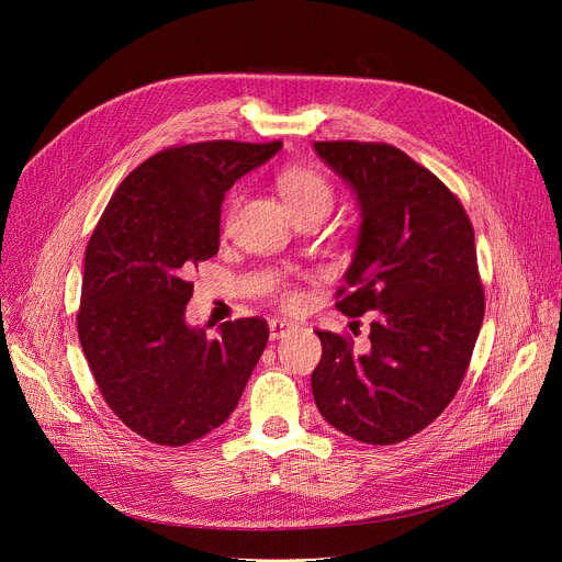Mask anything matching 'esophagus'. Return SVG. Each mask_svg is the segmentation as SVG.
I'll return each instance as SVG.
<instances>
[{"instance_id": "1", "label": "esophagus", "mask_w": 562, "mask_h": 562, "mask_svg": "<svg viewBox=\"0 0 562 562\" xmlns=\"http://www.w3.org/2000/svg\"><path fill=\"white\" fill-rule=\"evenodd\" d=\"M269 330H271V339H284L286 335L296 330V326H293L291 321H284V318H271Z\"/></svg>"}]
</instances>
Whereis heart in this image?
<instances>
[{"label":"heart","mask_w":562,"mask_h":562,"mask_svg":"<svg viewBox=\"0 0 562 562\" xmlns=\"http://www.w3.org/2000/svg\"><path fill=\"white\" fill-rule=\"evenodd\" d=\"M278 191L284 198L293 218L307 212H330L335 189L318 170L307 166H291L278 175ZM282 301L293 305L299 301L296 291H284Z\"/></svg>","instance_id":"obj_1"}]
</instances>
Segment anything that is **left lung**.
Instances as JSON below:
<instances>
[{
    "instance_id": "8db88e82",
    "label": "left lung",
    "mask_w": 562,
    "mask_h": 562,
    "mask_svg": "<svg viewBox=\"0 0 562 562\" xmlns=\"http://www.w3.org/2000/svg\"><path fill=\"white\" fill-rule=\"evenodd\" d=\"M316 155L352 189L360 234L337 310L375 312L369 350L316 330V407L364 445H396L453 401L474 352L485 293L474 227L428 168L387 143L316 140Z\"/></svg>"
}]
</instances>
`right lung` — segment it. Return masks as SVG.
<instances>
[{
    "mask_svg": "<svg viewBox=\"0 0 562 562\" xmlns=\"http://www.w3.org/2000/svg\"><path fill=\"white\" fill-rule=\"evenodd\" d=\"M280 147L206 140L157 153L115 189L86 246L81 350L106 405L147 441L184 447L218 428L269 341L257 316L210 337L184 314L191 269L218 252L225 193Z\"/></svg>",
    "mask_w": 562,
    "mask_h": 562,
    "instance_id": "add662e5",
    "label": "right lung"
}]
</instances>
